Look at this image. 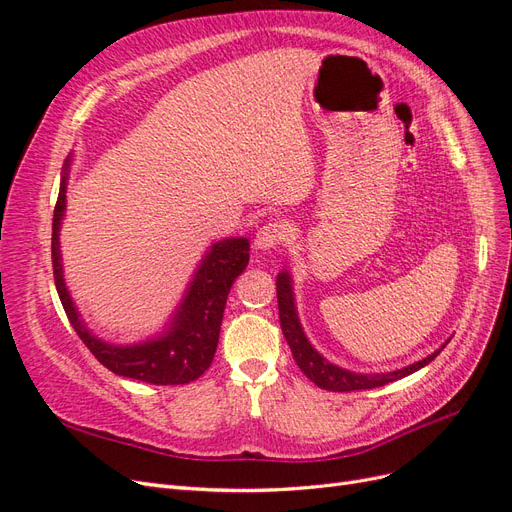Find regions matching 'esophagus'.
<instances>
[{"instance_id":"34e87169","label":"esophagus","mask_w":512,"mask_h":512,"mask_svg":"<svg viewBox=\"0 0 512 512\" xmlns=\"http://www.w3.org/2000/svg\"><path fill=\"white\" fill-rule=\"evenodd\" d=\"M288 237V230L284 224H277V222H271L267 226H262L258 232H256V239H254V247L260 252H269L273 250V247L280 245L282 241H286Z\"/></svg>"}]
</instances>
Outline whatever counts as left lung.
<instances>
[{
	"label": "left lung",
	"instance_id": "left-lung-1",
	"mask_svg": "<svg viewBox=\"0 0 512 512\" xmlns=\"http://www.w3.org/2000/svg\"><path fill=\"white\" fill-rule=\"evenodd\" d=\"M277 307H280V324H282V333L286 337V342L292 350L294 361L301 367L303 374L312 380L316 386L324 391H333V393H350V391H363V389H376V386H384L389 382L401 380L421 367L429 365L436 356L442 352L438 348L436 352H431L425 356L423 361H416L408 367H401L395 371H384V374H359V371H350L339 367L331 361L324 359V356L309 344V339L303 331V324L299 320L297 312V303H294V288H292V275L288 269H282L277 273Z\"/></svg>",
	"mask_w": 512,
	"mask_h": 512
}]
</instances>
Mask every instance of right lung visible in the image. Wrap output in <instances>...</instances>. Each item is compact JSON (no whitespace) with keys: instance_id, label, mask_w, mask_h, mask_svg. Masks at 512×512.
<instances>
[{"instance_id":"1","label":"right lung","mask_w":512,"mask_h":512,"mask_svg":"<svg viewBox=\"0 0 512 512\" xmlns=\"http://www.w3.org/2000/svg\"><path fill=\"white\" fill-rule=\"evenodd\" d=\"M70 166L72 156H68L59 181V196L53 213L51 254L57 294L76 335L83 339L91 354L117 376L149 384H188L200 378L209 369L215 348H218L228 292L237 277L245 271L247 262H250V241L245 237H228L215 241L209 247L203 260L198 262L173 316L168 318L158 335L145 339V342L126 346L104 342V339L89 331L64 280L59 230L66 215Z\"/></svg>"}]
</instances>
